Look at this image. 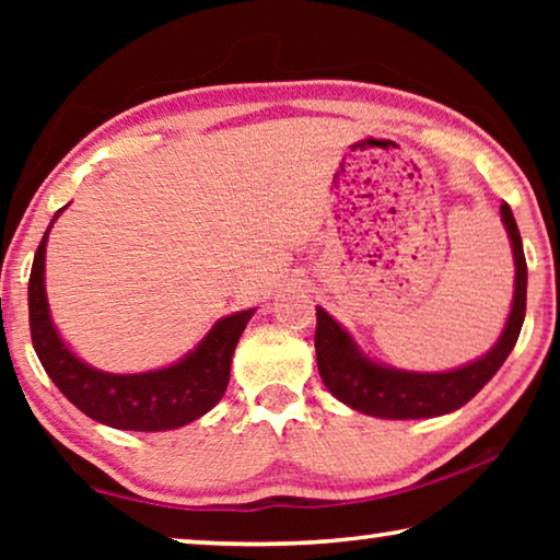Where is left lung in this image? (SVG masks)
I'll list each match as a JSON object with an SVG mask.
<instances>
[{
    "instance_id": "obj_1",
    "label": "left lung",
    "mask_w": 560,
    "mask_h": 560,
    "mask_svg": "<svg viewBox=\"0 0 560 560\" xmlns=\"http://www.w3.org/2000/svg\"><path fill=\"white\" fill-rule=\"evenodd\" d=\"M501 222L514 254V301L504 330L485 355L442 373L400 371L373 360L338 320L316 306V358L320 381L328 393L353 410L381 420H428L459 410L467 405L514 350L526 316V257L514 212L501 205Z\"/></svg>"
}]
</instances>
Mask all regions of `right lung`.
<instances>
[{"mask_svg":"<svg viewBox=\"0 0 560 560\" xmlns=\"http://www.w3.org/2000/svg\"><path fill=\"white\" fill-rule=\"evenodd\" d=\"M66 207L54 214L49 230L44 232L30 277L32 343L46 375L83 415L108 428L165 432L200 420L222 400L230 385L234 348L257 308L236 311L220 318L187 355L158 371H98L75 355L61 338L46 299V242Z\"/></svg>","mask_w":560,"mask_h":560,"instance_id":"right-lung-1","label":"right lung"}]
</instances>
